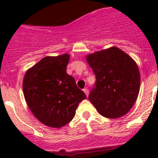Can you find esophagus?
Returning <instances> with one entry per match:
<instances>
[{"label":"esophagus","mask_w":158,"mask_h":158,"mask_svg":"<svg viewBox=\"0 0 158 158\" xmlns=\"http://www.w3.org/2000/svg\"><path fill=\"white\" fill-rule=\"evenodd\" d=\"M84 94H86V96H88V95H89V89H84Z\"/></svg>","instance_id":"obj_1"}]
</instances>
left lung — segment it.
Here are the masks:
<instances>
[{
	"instance_id": "obj_1",
	"label": "left lung",
	"mask_w": 158,
	"mask_h": 158,
	"mask_svg": "<svg viewBox=\"0 0 158 158\" xmlns=\"http://www.w3.org/2000/svg\"><path fill=\"white\" fill-rule=\"evenodd\" d=\"M87 60L96 76L89 101L104 117L125 115L139 93L140 74L135 60L115 47L89 55Z\"/></svg>"
}]
</instances>
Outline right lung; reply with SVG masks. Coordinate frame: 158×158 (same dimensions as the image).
Listing matches in <instances>:
<instances>
[{"label": "right lung", "instance_id": "1", "mask_svg": "<svg viewBox=\"0 0 158 158\" xmlns=\"http://www.w3.org/2000/svg\"><path fill=\"white\" fill-rule=\"evenodd\" d=\"M68 54L47 56L26 72L23 82L25 101L44 125L60 128L71 121L86 95L66 73Z\"/></svg>", "mask_w": 158, "mask_h": 158}]
</instances>
